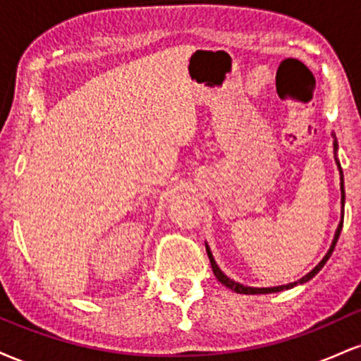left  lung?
I'll use <instances>...</instances> for the list:
<instances>
[{"mask_svg":"<svg viewBox=\"0 0 361 361\" xmlns=\"http://www.w3.org/2000/svg\"><path fill=\"white\" fill-rule=\"evenodd\" d=\"M334 149H338V142H336V139H334ZM339 171H341V168H339ZM341 204H343V207H345V183H343V173H341ZM341 227H343V219H341V222H339V226H338V231H336V234H334L333 244H331L329 251L326 252V256H324V258H322L321 263H319L317 267L314 268L312 271L307 273V275H305V276H302L300 280L293 281V283H287V285H279V287H270V288H255V287H244V285L238 283V281H234V280H231L229 276H226V275H224V273H222L221 270H219V267H217V264H215V259H214L212 252H210V250H209V246H207V255H209L210 264H212V271H214V275L217 276V280L221 281L222 285H226V287H229L231 290H234V292H238V293H251V295H252V293H273V292H280V290H287V288H292V287H295V285H299V283H305V281H309L310 279H312V276H316L317 273L321 271V268L324 267V264H326V261L329 259V256H331V255H333V251H334V246H336V243H338V239H339V234H341Z\"/></svg>","mask_w":361,"mask_h":361,"instance_id":"obj_1","label":"left lung"}]
</instances>
